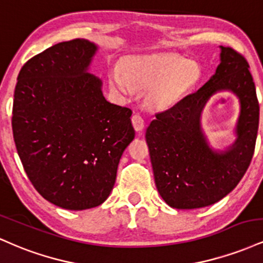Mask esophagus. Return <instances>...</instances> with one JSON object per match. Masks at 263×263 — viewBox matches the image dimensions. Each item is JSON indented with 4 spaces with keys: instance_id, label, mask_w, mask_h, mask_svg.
Segmentation results:
<instances>
[{
    "instance_id": "esophagus-1",
    "label": "esophagus",
    "mask_w": 263,
    "mask_h": 263,
    "mask_svg": "<svg viewBox=\"0 0 263 263\" xmlns=\"http://www.w3.org/2000/svg\"><path fill=\"white\" fill-rule=\"evenodd\" d=\"M131 121H132V125H134V128L136 131H142L144 127V121L143 119L141 117V115L138 114H135L134 116L131 117Z\"/></svg>"
}]
</instances>
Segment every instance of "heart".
<instances>
[{"mask_svg":"<svg viewBox=\"0 0 263 263\" xmlns=\"http://www.w3.org/2000/svg\"><path fill=\"white\" fill-rule=\"evenodd\" d=\"M198 64L173 54L132 55L108 73V85L117 95L129 96L135 89L146 90L151 108L167 110L178 104L200 80Z\"/></svg>","mask_w":263,"mask_h":263,"instance_id":"1","label":"heart"}]
</instances>
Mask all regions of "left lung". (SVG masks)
Instances as JSON below:
<instances>
[{
  "label": "left lung",
  "mask_w": 263,
  "mask_h": 263,
  "mask_svg": "<svg viewBox=\"0 0 263 263\" xmlns=\"http://www.w3.org/2000/svg\"><path fill=\"white\" fill-rule=\"evenodd\" d=\"M215 74L197 92L156 115L146 131L159 195L174 209H198L226 197L242 179L255 152L259 105L249 63L220 45ZM230 91L240 102L237 141L225 151L207 143L201 112L214 93Z\"/></svg>",
  "instance_id": "1"
}]
</instances>
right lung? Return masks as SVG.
I'll return each mask as SVG.
<instances>
[{"label":"right lung","mask_w":263,"mask_h":263,"mask_svg":"<svg viewBox=\"0 0 263 263\" xmlns=\"http://www.w3.org/2000/svg\"><path fill=\"white\" fill-rule=\"evenodd\" d=\"M98 45L73 39L21 69L12 129L27 176L48 201L85 210L106 200L123 151L135 138L132 111L108 102L89 66Z\"/></svg>","instance_id":"add662e5"}]
</instances>
